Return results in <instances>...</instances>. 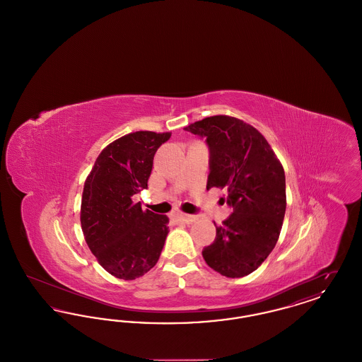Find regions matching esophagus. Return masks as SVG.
Segmentation results:
<instances>
[{
    "instance_id": "34e87169",
    "label": "esophagus",
    "mask_w": 362,
    "mask_h": 362,
    "mask_svg": "<svg viewBox=\"0 0 362 362\" xmlns=\"http://www.w3.org/2000/svg\"><path fill=\"white\" fill-rule=\"evenodd\" d=\"M177 221L180 223H186V224H191V223H195L198 220L197 216H192V214H183V213H176L173 216Z\"/></svg>"
}]
</instances>
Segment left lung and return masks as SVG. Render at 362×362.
I'll use <instances>...</instances> for the list:
<instances>
[{"instance_id": "8db88e82", "label": "left lung", "mask_w": 362, "mask_h": 362, "mask_svg": "<svg viewBox=\"0 0 362 362\" xmlns=\"http://www.w3.org/2000/svg\"><path fill=\"white\" fill-rule=\"evenodd\" d=\"M185 130L206 138V187L228 189L226 202L233 207L216 226V240L204 248V259L221 276H248L270 255L281 233L286 209L284 167L266 138L238 118L214 115Z\"/></svg>"}]
</instances>
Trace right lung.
Segmentation results:
<instances>
[{"label": "right lung", "mask_w": 362, "mask_h": 362, "mask_svg": "<svg viewBox=\"0 0 362 362\" xmlns=\"http://www.w3.org/2000/svg\"><path fill=\"white\" fill-rule=\"evenodd\" d=\"M171 133L136 132L107 145L86 176L81 228L90 252L111 276L136 279L160 258L170 218L142 210L133 195L148 187L153 157Z\"/></svg>", "instance_id": "add662e5"}]
</instances>
